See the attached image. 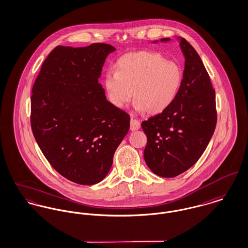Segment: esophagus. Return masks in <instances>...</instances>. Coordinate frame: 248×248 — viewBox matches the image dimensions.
Masks as SVG:
<instances>
[{"instance_id": "1", "label": "esophagus", "mask_w": 248, "mask_h": 248, "mask_svg": "<svg viewBox=\"0 0 248 248\" xmlns=\"http://www.w3.org/2000/svg\"><path fill=\"white\" fill-rule=\"evenodd\" d=\"M139 129H140V122L135 118H132L131 119V131L135 132Z\"/></svg>"}]
</instances>
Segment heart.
<instances>
[{"label":"heart","instance_id":"heart-1","mask_svg":"<svg viewBox=\"0 0 248 248\" xmlns=\"http://www.w3.org/2000/svg\"><path fill=\"white\" fill-rule=\"evenodd\" d=\"M183 81L180 65L155 52L139 51L120 58L116 71L108 70L104 88L115 108H124L133 98L138 113L158 114L175 100Z\"/></svg>","mask_w":248,"mask_h":248}]
</instances>
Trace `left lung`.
Segmentation results:
<instances>
[{"instance_id":"1","label":"left lung","mask_w":248,"mask_h":248,"mask_svg":"<svg viewBox=\"0 0 248 248\" xmlns=\"http://www.w3.org/2000/svg\"><path fill=\"white\" fill-rule=\"evenodd\" d=\"M185 58L183 81L172 104L141 126L148 142L144 159L160 177H175L191 168L206 149L217 122L215 91L203 62L184 38L176 37ZM164 38L156 43H168Z\"/></svg>"}]
</instances>
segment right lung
I'll use <instances>...</instances> for the list:
<instances>
[{
	"instance_id": "1",
	"label": "right lung",
	"mask_w": 248,
	"mask_h": 248,
	"mask_svg": "<svg viewBox=\"0 0 248 248\" xmlns=\"http://www.w3.org/2000/svg\"><path fill=\"white\" fill-rule=\"evenodd\" d=\"M115 48L57 46L45 59L32 89L31 128L51 166L68 180H103L130 129V116L115 108L98 83Z\"/></svg>"
}]
</instances>
